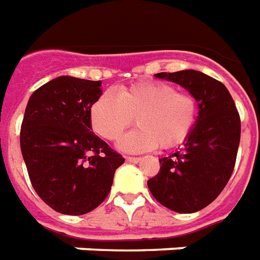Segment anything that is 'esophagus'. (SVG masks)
<instances>
[{"mask_svg": "<svg viewBox=\"0 0 260 260\" xmlns=\"http://www.w3.org/2000/svg\"><path fill=\"white\" fill-rule=\"evenodd\" d=\"M140 159H142L140 157H126V161H128V162H135V164L136 162H139Z\"/></svg>", "mask_w": 260, "mask_h": 260, "instance_id": "1", "label": "esophagus"}]
</instances>
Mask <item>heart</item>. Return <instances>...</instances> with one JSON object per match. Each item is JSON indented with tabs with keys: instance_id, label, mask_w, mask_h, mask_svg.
<instances>
[{
	"instance_id": "1",
	"label": "heart",
	"mask_w": 260,
	"mask_h": 260,
	"mask_svg": "<svg viewBox=\"0 0 260 260\" xmlns=\"http://www.w3.org/2000/svg\"><path fill=\"white\" fill-rule=\"evenodd\" d=\"M199 103L186 92L162 81L138 82L115 92L102 93L91 106L92 129L109 142H117L126 128L138 124L121 139L126 153L171 149L183 143L197 124Z\"/></svg>"
}]
</instances>
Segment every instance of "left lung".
Listing matches in <instances>:
<instances>
[{
	"mask_svg": "<svg viewBox=\"0 0 260 260\" xmlns=\"http://www.w3.org/2000/svg\"><path fill=\"white\" fill-rule=\"evenodd\" d=\"M155 77L186 88L199 103V117L182 150L159 158V172L147 180V186L171 211L197 212L222 193L232 176L241 135L240 114L228 88L201 71Z\"/></svg>",
	"mask_w": 260,
	"mask_h": 260,
	"instance_id": "obj_1",
	"label": "left lung"
}]
</instances>
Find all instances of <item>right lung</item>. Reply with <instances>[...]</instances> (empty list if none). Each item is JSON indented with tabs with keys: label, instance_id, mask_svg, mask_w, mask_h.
I'll list each match as a JSON object with an SVG mask.
<instances>
[{
	"label": "right lung",
	"instance_id": "add662e5",
	"mask_svg": "<svg viewBox=\"0 0 260 260\" xmlns=\"http://www.w3.org/2000/svg\"><path fill=\"white\" fill-rule=\"evenodd\" d=\"M102 81L61 76L32 92L20 149L36 193L56 212L84 215L109 196L124 157L92 132L89 111Z\"/></svg>",
	"mask_w": 260,
	"mask_h": 260
}]
</instances>
